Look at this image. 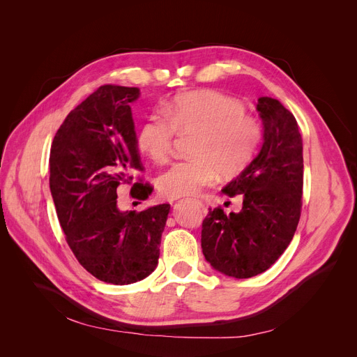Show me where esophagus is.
<instances>
[{
	"instance_id": "obj_1",
	"label": "esophagus",
	"mask_w": 357,
	"mask_h": 357,
	"mask_svg": "<svg viewBox=\"0 0 357 357\" xmlns=\"http://www.w3.org/2000/svg\"><path fill=\"white\" fill-rule=\"evenodd\" d=\"M192 202H195V204H197V205H199V206H201V208H204V202H202V201H199V199H194V201H192Z\"/></svg>"
}]
</instances>
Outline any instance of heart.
<instances>
[{
  "label": "heart",
  "instance_id": "obj_1",
  "mask_svg": "<svg viewBox=\"0 0 357 357\" xmlns=\"http://www.w3.org/2000/svg\"><path fill=\"white\" fill-rule=\"evenodd\" d=\"M176 133H195L194 158L172 163L158 178L159 192L169 199L191 197L217 179L245 169L261 139V128L244 105L225 94L199 90L175 98L163 116L146 117L137 129V149L153 162L171 153Z\"/></svg>",
  "mask_w": 357,
  "mask_h": 357
}]
</instances>
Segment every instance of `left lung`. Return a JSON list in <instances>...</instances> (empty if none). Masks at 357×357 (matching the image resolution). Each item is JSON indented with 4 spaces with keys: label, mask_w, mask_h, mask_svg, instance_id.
Here are the masks:
<instances>
[{
    "label": "left lung",
    "mask_w": 357,
    "mask_h": 357,
    "mask_svg": "<svg viewBox=\"0 0 357 357\" xmlns=\"http://www.w3.org/2000/svg\"><path fill=\"white\" fill-rule=\"evenodd\" d=\"M263 145L222 192L241 195L243 209H209L201 247L213 270L250 278L268 270L290 245L303 195V140L296 117L277 99L259 98Z\"/></svg>",
    "instance_id": "obj_1"
}]
</instances>
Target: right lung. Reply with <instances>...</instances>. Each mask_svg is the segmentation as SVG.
<instances>
[{"mask_svg": "<svg viewBox=\"0 0 357 357\" xmlns=\"http://www.w3.org/2000/svg\"><path fill=\"white\" fill-rule=\"evenodd\" d=\"M137 87L106 84L71 110L50 152V191L66 241L79 263L105 282L125 286L158 266L169 204L121 211L117 186L142 171L130 103ZM145 201L152 186L133 183Z\"/></svg>", "mask_w": 357, "mask_h": 357, "instance_id": "1", "label": "right lung"}]
</instances>
